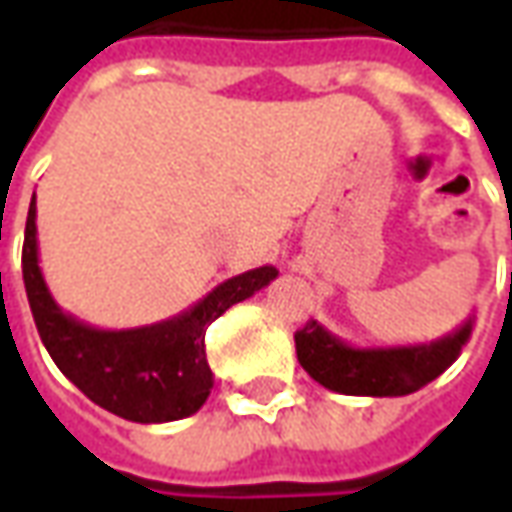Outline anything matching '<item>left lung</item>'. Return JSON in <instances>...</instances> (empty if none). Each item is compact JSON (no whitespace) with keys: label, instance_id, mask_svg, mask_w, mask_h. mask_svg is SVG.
Here are the masks:
<instances>
[{"label":"left lung","instance_id":"1","mask_svg":"<svg viewBox=\"0 0 512 512\" xmlns=\"http://www.w3.org/2000/svg\"><path fill=\"white\" fill-rule=\"evenodd\" d=\"M474 315L452 334L417 345L356 348L334 337L318 321L296 332L299 365L332 392L356 397H400L417 392L461 356L469 343Z\"/></svg>","mask_w":512,"mask_h":512}]
</instances>
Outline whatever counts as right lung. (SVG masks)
<instances>
[{"label": "right lung", "instance_id": "obj_1", "mask_svg": "<svg viewBox=\"0 0 512 512\" xmlns=\"http://www.w3.org/2000/svg\"><path fill=\"white\" fill-rule=\"evenodd\" d=\"M38 208L29 202L24 230V288L46 351L65 378L93 403L117 417L153 425L191 417L213 389L205 359V329L238 301L277 279V268L260 266L227 279L194 307L139 329H95L73 318L49 293L38 263Z\"/></svg>", "mask_w": 512, "mask_h": 512}]
</instances>
